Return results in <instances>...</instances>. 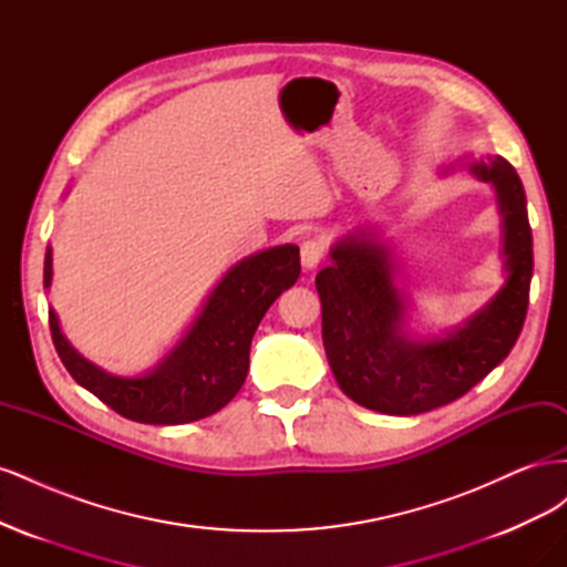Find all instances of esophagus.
Wrapping results in <instances>:
<instances>
[{
    "mask_svg": "<svg viewBox=\"0 0 567 567\" xmlns=\"http://www.w3.org/2000/svg\"><path fill=\"white\" fill-rule=\"evenodd\" d=\"M323 252H326L323 241H319V238H307V241L300 246L302 267L305 269H315L323 260Z\"/></svg>",
    "mask_w": 567,
    "mask_h": 567,
    "instance_id": "34e87169",
    "label": "esophagus"
}]
</instances>
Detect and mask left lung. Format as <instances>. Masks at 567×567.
Wrapping results in <instances>:
<instances>
[{"label":"left lung","mask_w":567,"mask_h":567,"mask_svg":"<svg viewBox=\"0 0 567 567\" xmlns=\"http://www.w3.org/2000/svg\"><path fill=\"white\" fill-rule=\"evenodd\" d=\"M494 188L502 217L504 286L466 321L440 336L411 326V298L400 262L375 227H357L331 246L317 274L321 338L340 390L357 404L390 416H416L450 404L499 367L523 331L532 281V231L516 169L502 156H463Z\"/></svg>","instance_id":"1"}]
</instances>
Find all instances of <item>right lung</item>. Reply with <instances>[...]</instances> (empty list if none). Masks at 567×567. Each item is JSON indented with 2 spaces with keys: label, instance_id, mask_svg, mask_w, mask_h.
I'll list each match as a JSON object with an SVG mask.
<instances>
[{
  "label": "right lung",
  "instance_id": "1",
  "mask_svg": "<svg viewBox=\"0 0 567 567\" xmlns=\"http://www.w3.org/2000/svg\"><path fill=\"white\" fill-rule=\"evenodd\" d=\"M54 277L51 246L44 255V288ZM300 277L293 244L252 252L231 265L184 336L156 367L117 375L84 359L61 331L54 307L49 329L68 373L120 416L151 425L192 423L227 406L246 383L250 342L265 312Z\"/></svg>",
  "mask_w": 567,
  "mask_h": 567
}]
</instances>
